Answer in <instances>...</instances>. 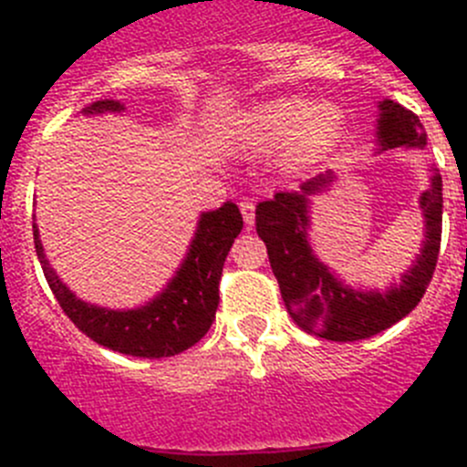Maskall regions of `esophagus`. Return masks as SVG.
Segmentation results:
<instances>
[{"mask_svg": "<svg viewBox=\"0 0 467 467\" xmlns=\"http://www.w3.org/2000/svg\"><path fill=\"white\" fill-rule=\"evenodd\" d=\"M239 210H242L246 225H253V221H255V203H253L251 199H244L242 203H239Z\"/></svg>", "mask_w": 467, "mask_h": 467, "instance_id": "esophagus-1", "label": "esophagus"}]
</instances>
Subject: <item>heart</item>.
<instances>
[{
    "mask_svg": "<svg viewBox=\"0 0 467 467\" xmlns=\"http://www.w3.org/2000/svg\"><path fill=\"white\" fill-rule=\"evenodd\" d=\"M343 133L341 108L305 97L271 99L244 112L237 142L251 150H271L285 144L289 162H307L338 142Z\"/></svg>",
    "mask_w": 467,
    "mask_h": 467,
    "instance_id": "b5f03b06",
    "label": "heart"
}]
</instances>
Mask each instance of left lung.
I'll return each mask as SVG.
<instances>
[{
  "instance_id": "left-lung-1",
  "label": "left lung",
  "mask_w": 467,
  "mask_h": 467,
  "mask_svg": "<svg viewBox=\"0 0 467 467\" xmlns=\"http://www.w3.org/2000/svg\"><path fill=\"white\" fill-rule=\"evenodd\" d=\"M379 110L381 149L427 144V133L416 112L390 99L379 103ZM329 182L332 173L327 171L303 182V192H277L271 201L257 205L255 225L266 244L273 275L277 277L282 300L294 323L327 341H359L398 323L425 296L441 251L442 181L434 173L430 190L420 196L427 230L420 257L404 273L400 286L386 294L355 291L341 285L329 268L314 257L307 244V196L325 190Z\"/></svg>"
}]
</instances>
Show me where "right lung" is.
<instances>
[{
  "instance_id": "add662e5",
  "label": "right lung",
  "mask_w": 467,
  "mask_h": 467,
  "mask_svg": "<svg viewBox=\"0 0 467 467\" xmlns=\"http://www.w3.org/2000/svg\"><path fill=\"white\" fill-rule=\"evenodd\" d=\"M119 101H97L86 112H119ZM242 212L234 203H223L219 210L201 214L199 230L190 253L167 289L146 307L130 312L94 307L78 300L47 262L40 234L33 225L37 260L42 264L49 289L54 291L69 321L88 334L99 346L110 348L130 357H173L187 350L205 337L219 307V282L230 246L242 233Z\"/></svg>"
}]
</instances>
